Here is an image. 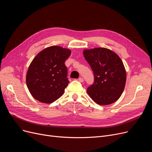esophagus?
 Listing matches in <instances>:
<instances>
[{
    "label": "esophagus",
    "instance_id": "34e87169",
    "mask_svg": "<svg viewBox=\"0 0 152 152\" xmlns=\"http://www.w3.org/2000/svg\"><path fill=\"white\" fill-rule=\"evenodd\" d=\"M78 81L80 82H83V78L82 77H80L78 78Z\"/></svg>",
    "mask_w": 152,
    "mask_h": 152
}]
</instances>
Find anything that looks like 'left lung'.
<instances>
[{
  "label": "left lung",
  "mask_w": 152,
  "mask_h": 152,
  "mask_svg": "<svg viewBox=\"0 0 152 152\" xmlns=\"http://www.w3.org/2000/svg\"><path fill=\"white\" fill-rule=\"evenodd\" d=\"M83 56L94 74V82L86 90L88 95L99 105L114 103L123 92L126 82V72L120 57L103 48L86 49Z\"/></svg>",
  "instance_id": "1"
}]
</instances>
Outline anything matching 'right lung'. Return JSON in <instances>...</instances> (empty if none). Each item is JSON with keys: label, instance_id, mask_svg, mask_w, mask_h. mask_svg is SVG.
<instances>
[{"label": "right lung", "instance_id": "add662e5", "mask_svg": "<svg viewBox=\"0 0 152 152\" xmlns=\"http://www.w3.org/2000/svg\"><path fill=\"white\" fill-rule=\"evenodd\" d=\"M70 50L60 46H50L36 56L28 68L26 85L37 100L50 103L60 98L69 83L65 61Z\"/></svg>", "mask_w": 152, "mask_h": 152}]
</instances>
